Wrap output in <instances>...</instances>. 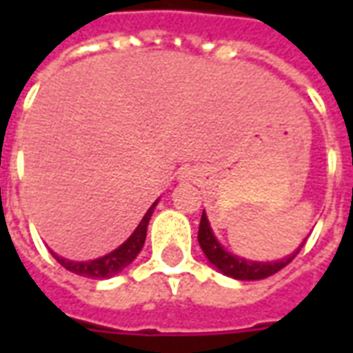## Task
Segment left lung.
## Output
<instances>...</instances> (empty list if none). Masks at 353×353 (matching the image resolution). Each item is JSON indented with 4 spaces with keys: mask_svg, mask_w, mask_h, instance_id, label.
<instances>
[{
    "mask_svg": "<svg viewBox=\"0 0 353 353\" xmlns=\"http://www.w3.org/2000/svg\"><path fill=\"white\" fill-rule=\"evenodd\" d=\"M199 244L202 248L204 255L208 257V261L217 270H221L225 276H230L234 280H263V278H268V276H272L278 270H281L283 266H288L291 261L295 259L296 253L301 252V248H303V244H301L291 255H288V257H283L280 261H274V263L245 261L242 257H238V255L229 253L217 242V238L214 236V230L210 227V221H208L204 212H202V217H200Z\"/></svg>",
    "mask_w": 353,
    "mask_h": 353,
    "instance_id": "obj_1",
    "label": "left lung"
}]
</instances>
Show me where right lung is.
Segmentation results:
<instances>
[{"mask_svg":"<svg viewBox=\"0 0 353 353\" xmlns=\"http://www.w3.org/2000/svg\"><path fill=\"white\" fill-rule=\"evenodd\" d=\"M159 202V200H157ZM154 202L153 206L147 210V214L143 215V219L139 221L138 229L132 232V236L124 242L123 245H119L115 252L103 255L100 259L94 261H68L64 257H58L57 253H52V257L64 266L65 270H70L73 274H79V276H85V278H92V280H105V278H111L119 274L123 268L130 265L132 261L138 257V253L141 252V248L145 244L147 236V225H149V219L153 215V210L157 206Z\"/></svg>","mask_w":353,"mask_h":353,"instance_id":"obj_1","label":"right lung"}]
</instances>
